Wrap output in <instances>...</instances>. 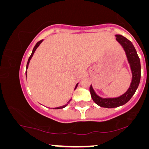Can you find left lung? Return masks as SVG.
Here are the masks:
<instances>
[{
  "label": "left lung",
  "instance_id": "obj_1",
  "mask_svg": "<svg viewBox=\"0 0 149 149\" xmlns=\"http://www.w3.org/2000/svg\"><path fill=\"white\" fill-rule=\"evenodd\" d=\"M116 40L121 44L127 55V60L130 64L132 72V80L129 89L126 93L119 97L102 98L98 96L94 91L93 86L91 85L90 92L91 97L96 104L102 107L114 108L123 105L128 102L132 96L134 95L139 85L140 76H141V67H140V58L136 53L134 47L129 40L121 35H116Z\"/></svg>",
  "mask_w": 149,
  "mask_h": 149
}]
</instances>
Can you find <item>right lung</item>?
<instances>
[{"mask_svg":"<svg viewBox=\"0 0 149 149\" xmlns=\"http://www.w3.org/2000/svg\"><path fill=\"white\" fill-rule=\"evenodd\" d=\"M42 42V40H40L39 42H38L36 43V45H35L34 48H33V49L32 53V54H31L30 56V57H29V58H28V63H27V65H26V69H28V65H29V63H30V61L31 58H32V56H33V53H34L35 51H36V50L37 48L38 47V46H39L40 45ZM26 75H27V70L26 71ZM77 84H77L76 86H75V89L76 88H77ZM70 101H69L68 102H70ZM67 105H68V104H65V105H63V106H62V107H56V108H55V109H62V108H64V107H66Z\"/></svg>","mask_w":149,"mask_h":149,"instance_id":"1","label":"right lung"}]
</instances>
